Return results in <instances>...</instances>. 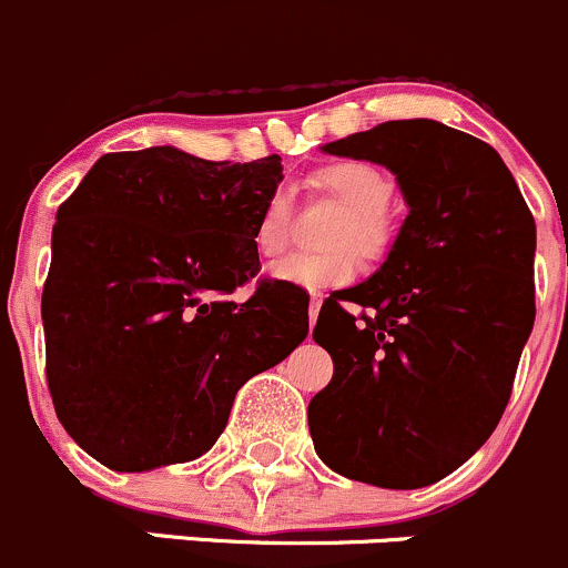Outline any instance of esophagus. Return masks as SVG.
Listing matches in <instances>:
<instances>
[{
	"label": "esophagus",
	"instance_id": "esophagus-1",
	"mask_svg": "<svg viewBox=\"0 0 568 568\" xmlns=\"http://www.w3.org/2000/svg\"><path fill=\"white\" fill-rule=\"evenodd\" d=\"M320 306H323V292H312V303H308V325L312 327L317 323Z\"/></svg>",
	"mask_w": 568,
	"mask_h": 568
}]
</instances>
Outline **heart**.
<instances>
[{"instance_id":"heart-1","label":"heart","mask_w":568,"mask_h":568,"mask_svg":"<svg viewBox=\"0 0 568 568\" xmlns=\"http://www.w3.org/2000/svg\"><path fill=\"white\" fill-rule=\"evenodd\" d=\"M312 189L336 199L344 207L327 243L333 248L301 251L271 271L276 282L301 290H327L353 282L361 271V251L383 256L390 245V221L385 215L390 178L366 161H336L312 174ZM254 248L265 260H276L292 241V199L286 189L271 191L254 224Z\"/></svg>"}]
</instances>
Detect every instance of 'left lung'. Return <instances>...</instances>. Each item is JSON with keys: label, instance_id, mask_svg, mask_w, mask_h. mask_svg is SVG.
Returning <instances> with one entry per match:
<instances>
[{"label": "left lung", "instance_id": "left-lung-1", "mask_svg": "<svg viewBox=\"0 0 568 568\" xmlns=\"http://www.w3.org/2000/svg\"><path fill=\"white\" fill-rule=\"evenodd\" d=\"M323 150L390 169L410 213L379 271L320 308L333 379L308 402L314 448L353 481L429 487L508 405L536 317L534 215L500 155L443 122L390 120Z\"/></svg>", "mask_w": 568, "mask_h": 568}]
</instances>
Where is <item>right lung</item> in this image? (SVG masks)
Segmentation results:
<instances>
[{
  "instance_id": "obj_1",
  "label": "right lung",
  "mask_w": 568,
  "mask_h": 568,
  "mask_svg": "<svg viewBox=\"0 0 568 568\" xmlns=\"http://www.w3.org/2000/svg\"><path fill=\"white\" fill-rule=\"evenodd\" d=\"M282 158L178 148L98 158L57 210L43 286L57 418L101 465L142 473L213 448L245 379L308 333V295L262 282L254 224Z\"/></svg>"
}]
</instances>
